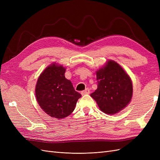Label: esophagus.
<instances>
[{
  "instance_id": "esophagus-1",
  "label": "esophagus",
  "mask_w": 160,
  "mask_h": 160,
  "mask_svg": "<svg viewBox=\"0 0 160 160\" xmlns=\"http://www.w3.org/2000/svg\"><path fill=\"white\" fill-rule=\"evenodd\" d=\"M90 93V90L89 88H86L84 91H81V94L82 95H86V94H89Z\"/></svg>"
}]
</instances>
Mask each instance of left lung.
<instances>
[{
    "mask_svg": "<svg viewBox=\"0 0 160 160\" xmlns=\"http://www.w3.org/2000/svg\"><path fill=\"white\" fill-rule=\"evenodd\" d=\"M98 89L90 95L106 114L119 112L130 103L133 95L130 77L118 62L109 60L96 72Z\"/></svg>",
    "mask_w": 160,
    "mask_h": 160,
    "instance_id": "left-lung-1",
    "label": "left lung"
}]
</instances>
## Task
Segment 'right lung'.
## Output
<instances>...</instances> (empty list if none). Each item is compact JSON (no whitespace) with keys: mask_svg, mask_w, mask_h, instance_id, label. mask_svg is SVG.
Returning <instances> with one entry per match:
<instances>
[{"mask_svg":"<svg viewBox=\"0 0 160 160\" xmlns=\"http://www.w3.org/2000/svg\"><path fill=\"white\" fill-rule=\"evenodd\" d=\"M66 69L52 63L43 71L35 87L37 101L41 108L52 118L63 119L74 111L81 95L65 77Z\"/></svg>","mask_w":160,"mask_h":160,"instance_id":"right-lung-1","label":"right lung"}]
</instances>
